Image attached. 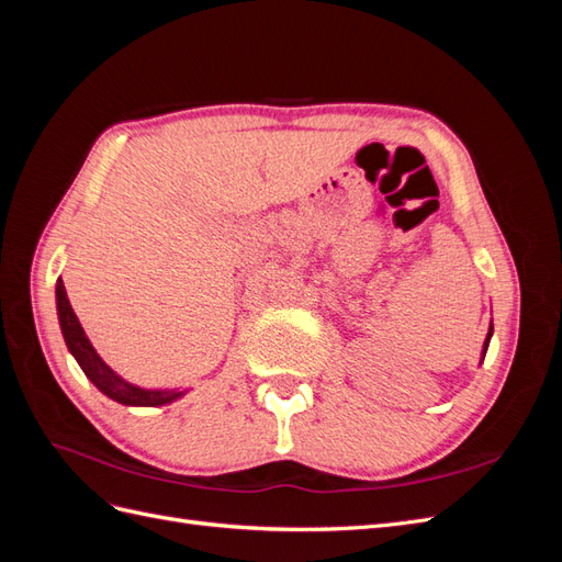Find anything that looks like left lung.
Returning a JSON list of instances; mask_svg holds the SVG:
<instances>
[{
  "mask_svg": "<svg viewBox=\"0 0 562 562\" xmlns=\"http://www.w3.org/2000/svg\"><path fill=\"white\" fill-rule=\"evenodd\" d=\"M490 337H492V323H490V330H487V337H485V342H483V356H481V361L485 359V351H487V347H490Z\"/></svg>",
  "mask_w": 562,
  "mask_h": 562,
  "instance_id": "obj_1",
  "label": "left lung"
}]
</instances>
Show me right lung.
I'll return each instance as SVG.
<instances>
[{
	"instance_id": "1",
	"label": "right lung",
	"mask_w": 562,
	"mask_h": 562,
	"mask_svg": "<svg viewBox=\"0 0 562 562\" xmlns=\"http://www.w3.org/2000/svg\"><path fill=\"white\" fill-rule=\"evenodd\" d=\"M56 310H58V321H60V330H63L67 349H70V353L77 359L83 375L103 391L108 398L122 405L157 407V405L173 403L187 394V391H180V389H143L126 382L124 378H119L116 372L100 359L98 351L91 345V339L87 337V333H83L72 304L67 300L63 279H58L56 283Z\"/></svg>"
}]
</instances>
